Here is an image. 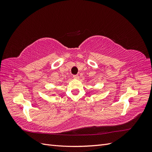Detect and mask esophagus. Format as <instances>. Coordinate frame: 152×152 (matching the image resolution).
<instances>
[{"instance_id": "obj_1", "label": "esophagus", "mask_w": 152, "mask_h": 152, "mask_svg": "<svg viewBox=\"0 0 152 152\" xmlns=\"http://www.w3.org/2000/svg\"><path fill=\"white\" fill-rule=\"evenodd\" d=\"M73 77L74 78V79H78L79 78V75H73Z\"/></svg>"}]
</instances>
